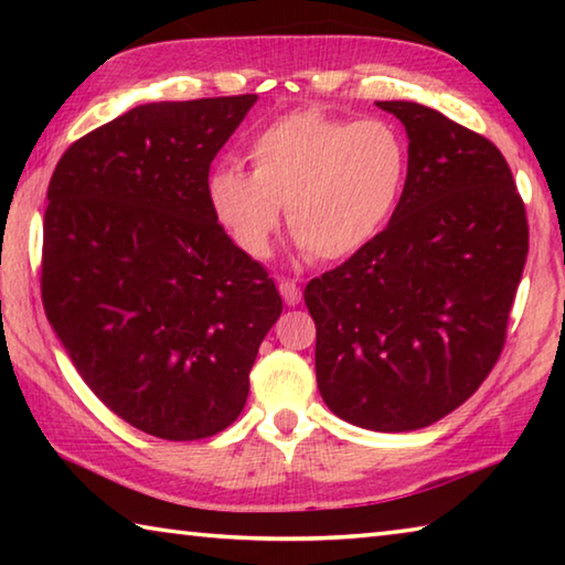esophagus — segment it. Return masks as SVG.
I'll list each match as a JSON object with an SVG mask.
<instances>
[{
    "instance_id": "34e87169",
    "label": "esophagus",
    "mask_w": 565,
    "mask_h": 565,
    "mask_svg": "<svg viewBox=\"0 0 565 565\" xmlns=\"http://www.w3.org/2000/svg\"><path fill=\"white\" fill-rule=\"evenodd\" d=\"M279 291H281V296H284V301L289 303V306H296V303L301 301L299 284L291 281V279H281V281H279Z\"/></svg>"
}]
</instances>
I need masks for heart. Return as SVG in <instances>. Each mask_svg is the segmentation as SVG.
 Instances as JSON below:
<instances>
[{
    "mask_svg": "<svg viewBox=\"0 0 565 565\" xmlns=\"http://www.w3.org/2000/svg\"><path fill=\"white\" fill-rule=\"evenodd\" d=\"M254 171L218 164L209 204L234 244L266 259L286 222L319 262L347 259L384 232L404 196L408 145L394 121L299 109L248 141Z\"/></svg>",
    "mask_w": 565,
    "mask_h": 565,
    "instance_id": "heart-1",
    "label": "heart"
}]
</instances>
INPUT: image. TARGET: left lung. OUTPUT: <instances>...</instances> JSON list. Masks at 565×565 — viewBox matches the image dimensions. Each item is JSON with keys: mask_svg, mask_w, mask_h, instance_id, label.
Instances as JSON below:
<instances>
[{"mask_svg": "<svg viewBox=\"0 0 565 565\" xmlns=\"http://www.w3.org/2000/svg\"><path fill=\"white\" fill-rule=\"evenodd\" d=\"M408 134L388 226L306 284L317 381L339 418L371 431L431 426L499 361L529 256V218L499 147L416 102H379Z\"/></svg>", "mask_w": 565, "mask_h": 565, "instance_id": "1", "label": "left lung"}]
</instances>
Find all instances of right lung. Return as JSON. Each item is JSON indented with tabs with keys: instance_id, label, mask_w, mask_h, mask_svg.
Returning <instances> with one entry per match:
<instances>
[{
	"instance_id": "add662e5",
	"label": "right lung",
	"mask_w": 565,
	"mask_h": 565,
	"mask_svg": "<svg viewBox=\"0 0 565 565\" xmlns=\"http://www.w3.org/2000/svg\"><path fill=\"white\" fill-rule=\"evenodd\" d=\"M254 102L134 107L76 139L46 191V319L94 396L164 441L234 424L284 309L206 191L209 167Z\"/></svg>"
}]
</instances>
